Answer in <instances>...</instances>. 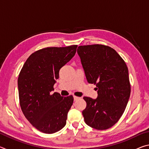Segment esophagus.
Instances as JSON below:
<instances>
[{
  "mask_svg": "<svg viewBox=\"0 0 149 149\" xmlns=\"http://www.w3.org/2000/svg\"><path fill=\"white\" fill-rule=\"evenodd\" d=\"M79 99V97H76V96H74V100H78Z\"/></svg>",
  "mask_w": 149,
  "mask_h": 149,
  "instance_id": "esophagus-1",
  "label": "esophagus"
}]
</instances>
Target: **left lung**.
<instances>
[{
    "label": "left lung",
    "instance_id": "8db88e82",
    "mask_svg": "<svg viewBox=\"0 0 149 149\" xmlns=\"http://www.w3.org/2000/svg\"><path fill=\"white\" fill-rule=\"evenodd\" d=\"M77 52L88 83L96 85L98 93L96 99L84 97L85 122L96 130H107L120 120L130 99L127 65L114 49L106 45L79 46Z\"/></svg>",
    "mask_w": 149,
    "mask_h": 149
}]
</instances>
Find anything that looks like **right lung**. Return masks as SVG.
Listing matches in <instances>:
<instances>
[{"instance_id": "right-lung-1", "label": "right lung", "mask_w": 149, "mask_h": 149, "mask_svg": "<svg viewBox=\"0 0 149 149\" xmlns=\"http://www.w3.org/2000/svg\"><path fill=\"white\" fill-rule=\"evenodd\" d=\"M77 45L47 47L29 56L20 71L19 104L25 117L40 132L48 134L62 130L74 102L72 95L63 97L54 90L59 71L76 52Z\"/></svg>"}]
</instances>
